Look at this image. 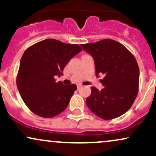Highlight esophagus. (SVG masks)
<instances>
[{
    "instance_id": "obj_1",
    "label": "esophagus",
    "mask_w": 156,
    "mask_h": 156,
    "mask_svg": "<svg viewBox=\"0 0 156 156\" xmlns=\"http://www.w3.org/2000/svg\"><path fill=\"white\" fill-rule=\"evenodd\" d=\"M82 87V85H77V89L78 90H80V88H81Z\"/></svg>"
}]
</instances>
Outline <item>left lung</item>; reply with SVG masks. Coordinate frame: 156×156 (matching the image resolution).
I'll list each match as a JSON object with an SVG mask.
<instances>
[{"instance_id":"1","label":"left lung","mask_w":156,"mask_h":156,"mask_svg":"<svg viewBox=\"0 0 156 156\" xmlns=\"http://www.w3.org/2000/svg\"><path fill=\"white\" fill-rule=\"evenodd\" d=\"M93 57L96 76L104 74L98 90L91 87L86 104L93 113L104 120L121 116L131 108L137 96L140 69L133 55L119 42L104 39L96 43L81 44Z\"/></svg>"}]
</instances>
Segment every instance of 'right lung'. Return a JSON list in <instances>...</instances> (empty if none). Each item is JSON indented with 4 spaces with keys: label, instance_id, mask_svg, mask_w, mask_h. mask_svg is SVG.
Instances as JSON below:
<instances>
[{
    "label": "right lung",
    "instance_id": "obj_1",
    "mask_svg": "<svg viewBox=\"0 0 156 156\" xmlns=\"http://www.w3.org/2000/svg\"><path fill=\"white\" fill-rule=\"evenodd\" d=\"M82 50L77 44L46 39L24 52L20 63L16 85L20 96L33 112L52 118L66 109L76 85H65L55 76L63 75L66 64Z\"/></svg>",
    "mask_w": 156,
    "mask_h": 156
}]
</instances>
